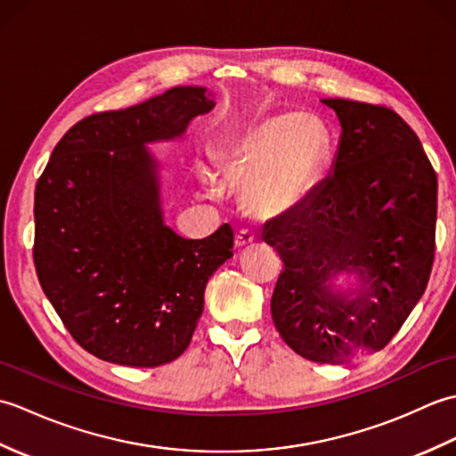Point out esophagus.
<instances>
[{"label":"esophagus","instance_id":"obj_1","mask_svg":"<svg viewBox=\"0 0 456 456\" xmlns=\"http://www.w3.org/2000/svg\"><path fill=\"white\" fill-rule=\"evenodd\" d=\"M256 240V237H255V233H250V231H239L237 233V237H235V245L239 247V248H245V247H250Z\"/></svg>","mask_w":456,"mask_h":456}]
</instances>
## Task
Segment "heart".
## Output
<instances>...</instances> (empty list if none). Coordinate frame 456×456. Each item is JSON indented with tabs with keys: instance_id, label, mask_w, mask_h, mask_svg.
Returning a JSON list of instances; mask_svg holds the SVG:
<instances>
[{
	"instance_id": "b5f03b06",
	"label": "heart",
	"mask_w": 456,
	"mask_h": 456,
	"mask_svg": "<svg viewBox=\"0 0 456 456\" xmlns=\"http://www.w3.org/2000/svg\"><path fill=\"white\" fill-rule=\"evenodd\" d=\"M223 176L240 186V201L256 219H280L315 191L331 160V134L323 123L297 111H274L223 134L216 147ZM200 176L213 193L217 178Z\"/></svg>"
}]
</instances>
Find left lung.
I'll list each match as a JSON object with an SVG mask.
<instances>
[{
  "mask_svg": "<svg viewBox=\"0 0 456 456\" xmlns=\"http://www.w3.org/2000/svg\"><path fill=\"white\" fill-rule=\"evenodd\" d=\"M322 103L341 123L331 174L263 239L284 263L270 302L278 333L307 361L341 364L388 345L428 288L437 174L395 111ZM341 273L357 284L341 287Z\"/></svg>",
  "mask_w": 456,
  "mask_h": 456,
  "instance_id": "1",
  "label": "left lung"
}]
</instances>
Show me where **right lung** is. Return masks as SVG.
I'll return each instance as SVG.
<instances>
[{
    "label": "right lung",
    "mask_w": 456,
    "mask_h": 456,
    "mask_svg": "<svg viewBox=\"0 0 456 456\" xmlns=\"http://www.w3.org/2000/svg\"><path fill=\"white\" fill-rule=\"evenodd\" d=\"M216 102L176 86L127 110L95 113L58 141L35 190V268L48 302L86 351L152 368L186 351L233 229L183 239L164 223L151 142L183 137Z\"/></svg>",
    "instance_id": "1"
}]
</instances>
